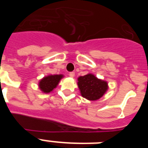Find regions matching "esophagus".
I'll use <instances>...</instances> for the list:
<instances>
[{
	"label": "esophagus",
	"instance_id": "obj_1",
	"mask_svg": "<svg viewBox=\"0 0 148 148\" xmlns=\"http://www.w3.org/2000/svg\"><path fill=\"white\" fill-rule=\"evenodd\" d=\"M69 75H70V77H71V78H73V77L75 76V73H74V72H70V73H69Z\"/></svg>",
	"mask_w": 148,
	"mask_h": 148
}]
</instances>
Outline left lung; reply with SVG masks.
Returning <instances> with one entry per match:
<instances>
[{
    "label": "left lung",
    "mask_w": 148,
    "mask_h": 148,
    "mask_svg": "<svg viewBox=\"0 0 148 148\" xmlns=\"http://www.w3.org/2000/svg\"><path fill=\"white\" fill-rule=\"evenodd\" d=\"M78 87L82 97L90 101L101 98L108 89V82L99 79L90 73L78 77Z\"/></svg>",
    "instance_id": "left-lung-1"
}]
</instances>
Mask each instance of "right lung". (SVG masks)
Here are the masks:
<instances>
[{"instance_id":"obj_1","label":"right lung","mask_w":148,"mask_h":148,"mask_svg":"<svg viewBox=\"0 0 148 148\" xmlns=\"http://www.w3.org/2000/svg\"><path fill=\"white\" fill-rule=\"evenodd\" d=\"M63 77V75H49L44 77L39 82V88L44 93H49L58 86Z\"/></svg>"}]
</instances>
